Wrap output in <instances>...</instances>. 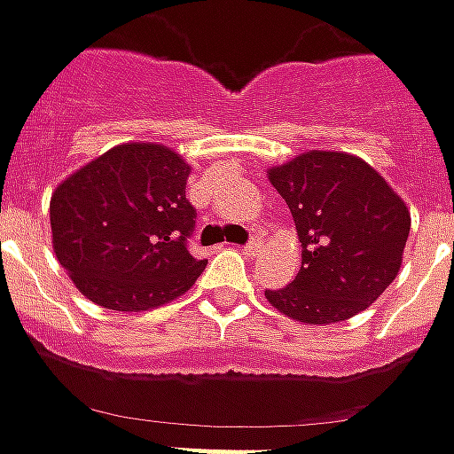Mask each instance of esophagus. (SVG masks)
<instances>
[{"mask_svg": "<svg viewBox=\"0 0 454 454\" xmlns=\"http://www.w3.org/2000/svg\"><path fill=\"white\" fill-rule=\"evenodd\" d=\"M243 256H256L258 251H261V239H251V241L241 246Z\"/></svg>", "mask_w": 454, "mask_h": 454, "instance_id": "34e87169", "label": "esophagus"}]
</instances>
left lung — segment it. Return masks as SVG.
Returning a JSON list of instances; mask_svg holds the SVG:
<instances>
[{"label": "left lung", "mask_w": 454, "mask_h": 454, "mask_svg": "<svg viewBox=\"0 0 454 454\" xmlns=\"http://www.w3.org/2000/svg\"><path fill=\"white\" fill-rule=\"evenodd\" d=\"M301 241V269L269 304L304 324H334L374 304L399 274L410 211L362 158L309 150L269 168Z\"/></svg>", "instance_id": "obj_1"}]
</instances>
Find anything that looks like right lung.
<instances>
[{
  "label": "right lung",
  "mask_w": 454,
  "mask_h": 454,
  "mask_svg": "<svg viewBox=\"0 0 454 454\" xmlns=\"http://www.w3.org/2000/svg\"><path fill=\"white\" fill-rule=\"evenodd\" d=\"M191 165L155 143L102 153L57 185L52 248L74 286L113 311H148L196 284L206 258L188 251L196 208Z\"/></svg>",
  "instance_id": "1"
}]
</instances>
